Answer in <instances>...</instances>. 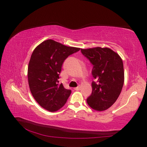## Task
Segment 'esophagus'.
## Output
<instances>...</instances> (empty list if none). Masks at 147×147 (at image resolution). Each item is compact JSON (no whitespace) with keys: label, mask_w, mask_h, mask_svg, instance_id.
<instances>
[{"label":"esophagus","mask_w":147,"mask_h":147,"mask_svg":"<svg viewBox=\"0 0 147 147\" xmlns=\"http://www.w3.org/2000/svg\"><path fill=\"white\" fill-rule=\"evenodd\" d=\"M79 89H80V86H79L75 88V90H79Z\"/></svg>","instance_id":"34e87169"}]
</instances>
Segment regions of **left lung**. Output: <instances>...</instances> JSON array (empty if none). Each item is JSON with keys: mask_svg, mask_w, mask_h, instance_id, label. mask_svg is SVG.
I'll return each instance as SVG.
<instances>
[{"mask_svg": "<svg viewBox=\"0 0 147 147\" xmlns=\"http://www.w3.org/2000/svg\"><path fill=\"white\" fill-rule=\"evenodd\" d=\"M82 53L93 65L92 93L86 101L90 107L102 111L116 102L124 81L123 61L117 53L110 48L96 47L81 49Z\"/></svg>", "mask_w": 147, "mask_h": 147, "instance_id": "obj_1", "label": "left lung"}]
</instances>
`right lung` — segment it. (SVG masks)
<instances>
[{"label":"right lung","mask_w":147,"mask_h":147,"mask_svg":"<svg viewBox=\"0 0 147 147\" xmlns=\"http://www.w3.org/2000/svg\"><path fill=\"white\" fill-rule=\"evenodd\" d=\"M79 50L52 39L42 42L34 50L28 65V84L34 98L47 111H58L71 94V90L59 84V75L65 59Z\"/></svg>","instance_id":"add662e5"}]
</instances>
